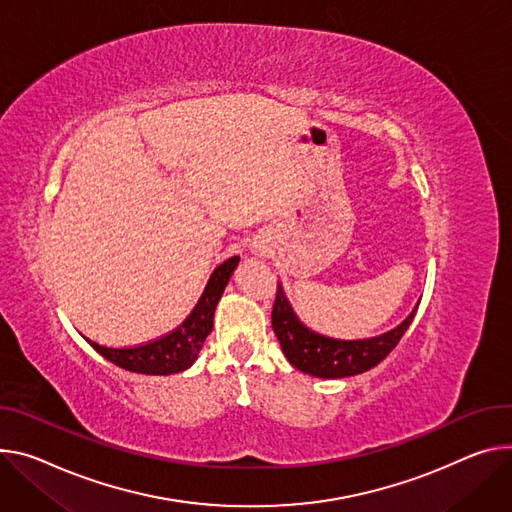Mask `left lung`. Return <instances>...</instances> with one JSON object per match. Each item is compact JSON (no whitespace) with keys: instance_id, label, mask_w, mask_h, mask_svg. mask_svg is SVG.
I'll use <instances>...</instances> for the list:
<instances>
[{"instance_id":"obj_1","label":"left lung","mask_w":512,"mask_h":512,"mask_svg":"<svg viewBox=\"0 0 512 512\" xmlns=\"http://www.w3.org/2000/svg\"><path fill=\"white\" fill-rule=\"evenodd\" d=\"M414 314L416 308L396 329L380 337L361 341L331 339L310 331L306 324H302L282 286L277 284L271 310V327L284 349V355L296 369L316 378H347L363 374V371L376 367L382 359H386V355H390V351L400 343L402 335L410 327Z\"/></svg>"}]
</instances>
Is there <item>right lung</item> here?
Listing matches in <instances>:
<instances>
[{
	"instance_id": "right-lung-1",
	"label": "right lung",
	"mask_w": 512,
	"mask_h": 512,
	"mask_svg": "<svg viewBox=\"0 0 512 512\" xmlns=\"http://www.w3.org/2000/svg\"><path fill=\"white\" fill-rule=\"evenodd\" d=\"M237 263L239 257H230L214 269V273L210 275V282L192 314L171 333L132 347H106L89 339L87 343L114 365L128 371H136V374L169 376L188 369L196 361L206 337L214 327L216 304Z\"/></svg>"
}]
</instances>
